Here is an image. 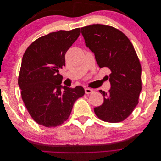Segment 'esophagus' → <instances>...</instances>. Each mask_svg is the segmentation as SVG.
I'll use <instances>...</instances> for the list:
<instances>
[{
    "instance_id": "34e87169",
    "label": "esophagus",
    "mask_w": 161,
    "mask_h": 161,
    "mask_svg": "<svg viewBox=\"0 0 161 161\" xmlns=\"http://www.w3.org/2000/svg\"><path fill=\"white\" fill-rule=\"evenodd\" d=\"M85 93L87 94V95L92 93V92H93V90L90 89V88H86V89H85Z\"/></svg>"
}]
</instances>
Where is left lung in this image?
I'll return each instance as SVG.
<instances>
[{
    "label": "left lung",
    "instance_id": "left-lung-1",
    "mask_svg": "<svg viewBox=\"0 0 161 161\" xmlns=\"http://www.w3.org/2000/svg\"><path fill=\"white\" fill-rule=\"evenodd\" d=\"M86 46L95 53L99 68L111 70L110 90L103 103L94 108L98 118L106 122L125 120L138 103L142 90V68L134 47L125 34L114 27L93 24L81 28Z\"/></svg>",
    "mask_w": 161,
    "mask_h": 161
}]
</instances>
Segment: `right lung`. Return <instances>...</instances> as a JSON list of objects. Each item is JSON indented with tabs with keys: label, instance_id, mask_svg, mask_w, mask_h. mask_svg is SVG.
Wrapping results in <instances>:
<instances>
[{
	"label": "right lung",
	"instance_id": "1",
	"mask_svg": "<svg viewBox=\"0 0 161 161\" xmlns=\"http://www.w3.org/2000/svg\"><path fill=\"white\" fill-rule=\"evenodd\" d=\"M80 33V28L52 32L32 42L24 53L18 84L24 104L38 124L60 125L69 119L75 102L85 95L80 86L62 87L59 74L67 50Z\"/></svg>",
	"mask_w": 161,
	"mask_h": 161
}]
</instances>
